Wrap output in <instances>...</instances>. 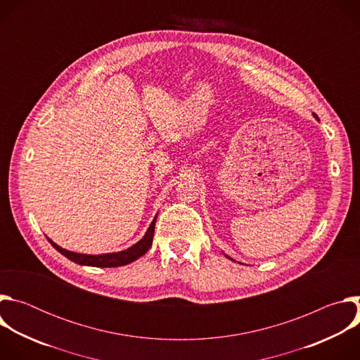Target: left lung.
<instances>
[{"mask_svg":"<svg viewBox=\"0 0 360 360\" xmlns=\"http://www.w3.org/2000/svg\"><path fill=\"white\" fill-rule=\"evenodd\" d=\"M314 115H315V118H316V120H318V121H319V118H318V115H316V114H314ZM226 258H229V256H226ZM229 259H231V258H229Z\"/></svg>","mask_w":360,"mask_h":360,"instance_id":"left-lung-1","label":"left lung"}]
</instances>
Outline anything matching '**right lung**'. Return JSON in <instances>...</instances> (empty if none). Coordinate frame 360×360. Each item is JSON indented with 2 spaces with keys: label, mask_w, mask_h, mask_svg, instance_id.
<instances>
[{
  "label": "right lung",
  "mask_w": 360,
  "mask_h": 360,
  "mask_svg": "<svg viewBox=\"0 0 360 360\" xmlns=\"http://www.w3.org/2000/svg\"><path fill=\"white\" fill-rule=\"evenodd\" d=\"M158 215V214H157ZM157 215L153 218V221L150 222L146 233L143 235V238L141 240H138L135 245H132L131 248L121 250V252H112V253H104V255H85V253H77V252H71L67 249H63L61 246H58L57 243H54L49 238H46L49 240V243L53 245L60 253H63L64 256L75 264L79 265H86V266H96V268H115V266H124L127 264H131L134 261H136L138 258H141L142 255H145L148 252V249L152 245V238H153V231H155V222H157Z\"/></svg>",
  "instance_id": "1"
}]
</instances>
